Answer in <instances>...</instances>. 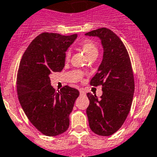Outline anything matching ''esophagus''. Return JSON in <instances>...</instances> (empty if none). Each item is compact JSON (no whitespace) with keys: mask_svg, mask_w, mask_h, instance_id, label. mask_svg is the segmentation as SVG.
<instances>
[{"mask_svg":"<svg viewBox=\"0 0 157 157\" xmlns=\"http://www.w3.org/2000/svg\"><path fill=\"white\" fill-rule=\"evenodd\" d=\"M79 91H80V95H83V94H85V92H84V90H82V89H80Z\"/></svg>","mask_w":157,"mask_h":157,"instance_id":"obj_1","label":"esophagus"}]
</instances>
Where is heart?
<instances>
[{
	"label": "heart",
	"mask_w": 157,
	"mask_h": 157,
	"mask_svg": "<svg viewBox=\"0 0 157 157\" xmlns=\"http://www.w3.org/2000/svg\"><path fill=\"white\" fill-rule=\"evenodd\" d=\"M80 48L82 50L84 51V52L86 54L87 57L93 56L94 54H98V48L96 46L95 44L92 41V40H89V39H86V40H82L80 44ZM70 57V52L67 51L65 55V58L66 60H68Z\"/></svg>",
	"instance_id": "b5f03b06"
}]
</instances>
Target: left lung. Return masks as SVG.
<instances>
[{"mask_svg": "<svg viewBox=\"0 0 157 157\" xmlns=\"http://www.w3.org/2000/svg\"><path fill=\"white\" fill-rule=\"evenodd\" d=\"M85 35L99 37L104 50L98 72L90 82L94 87L102 86V94L98 98L87 94L89 126L97 135L109 136L121 128L131 109L135 91L131 59L119 36L109 29L100 28Z\"/></svg>", "mask_w": 157, "mask_h": 157, "instance_id": "8db88e82", "label": "left lung"}]
</instances>
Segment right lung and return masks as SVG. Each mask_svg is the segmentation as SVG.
<instances>
[{"mask_svg": "<svg viewBox=\"0 0 157 157\" xmlns=\"http://www.w3.org/2000/svg\"><path fill=\"white\" fill-rule=\"evenodd\" d=\"M77 36L40 33L29 44L19 63L16 81L19 102L31 124L46 136L61 135L68 129L69 116L80 94L67 85L56 91L49 77L63 70L66 52Z\"/></svg>", "mask_w": 157, "mask_h": 157, "instance_id": "add662e5", "label": "right lung"}]
</instances>
